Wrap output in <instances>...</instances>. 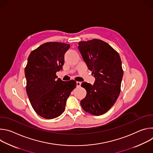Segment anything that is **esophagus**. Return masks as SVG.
Instances as JSON below:
<instances>
[{
	"instance_id": "1",
	"label": "esophagus",
	"mask_w": 153,
	"mask_h": 153,
	"mask_svg": "<svg viewBox=\"0 0 153 153\" xmlns=\"http://www.w3.org/2000/svg\"><path fill=\"white\" fill-rule=\"evenodd\" d=\"M76 85H77V87H80V85H81V82H76Z\"/></svg>"
}]
</instances>
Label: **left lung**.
<instances>
[{
	"label": "left lung",
	"mask_w": 153,
	"mask_h": 153,
	"mask_svg": "<svg viewBox=\"0 0 153 153\" xmlns=\"http://www.w3.org/2000/svg\"><path fill=\"white\" fill-rule=\"evenodd\" d=\"M78 49L96 78L93 85L81 84L86 95L80 105L92 115H102L113 106L120 92L123 71L120 56L108 43L97 39L79 42Z\"/></svg>",
	"instance_id": "left-lung-1"
}]
</instances>
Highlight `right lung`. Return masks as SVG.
Segmentation results:
<instances>
[{"mask_svg": "<svg viewBox=\"0 0 153 153\" xmlns=\"http://www.w3.org/2000/svg\"><path fill=\"white\" fill-rule=\"evenodd\" d=\"M70 45L47 42L32 51L25 68L26 91L35 112L42 117L52 119L65 110L67 100L76 88V82L57 79L56 72L62 69L64 54Z\"/></svg>", "mask_w": 153, "mask_h": 153, "instance_id": "obj_1", "label": "right lung"}]
</instances>
